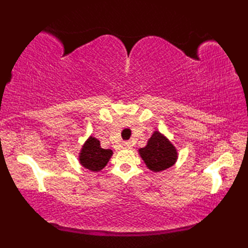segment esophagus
I'll return each mask as SVG.
<instances>
[{
	"instance_id": "obj_1",
	"label": "esophagus",
	"mask_w": 248,
	"mask_h": 248,
	"mask_svg": "<svg viewBox=\"0 0 248 248\" xmlns=\"http://www.w3.org/2000/svg\"><path fill=\"white\" fill-rule=\"evenodd\" d=\"M131 147H132V145H131L130 141H124V143L123 144V148L124 149H130Z\"/></svg>"
}]
</instances>
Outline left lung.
Listing matches in <instances>:
<instances>
[{
	"label": "left lung",
	"instance_id": "obj_1",
	"mask_svg": "<svg viewBox=\"0 0 248 248\" xmlns=\"http://www.w3.org/2000/svg\"><path fill=\"white\" fill-rule=\"evenodd\" d=\"M139 154L148 170L159 172L175 165L178 151L171 141L159 131H155L147 145L139 149Z\"/></svg>",
	"mask_w": 248,
	"mask_h": 248
}]
</instances>
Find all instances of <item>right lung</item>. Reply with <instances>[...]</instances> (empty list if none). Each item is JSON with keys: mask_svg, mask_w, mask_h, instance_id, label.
I'll return each instance as SVG.
<instances>
[{"mask_svg": "<svg viewBox=\"0 0 248 248\" xmlns=\"http://www.w3.org/2000/svg\"><path fill=\"white\" fill-rule=\"evenodd\" d=\"M112 155L113 150L101 148L100 140L91 135L81 147L78 152V162L86 170L100 171L107 166Z\"/></svg>", "mask_w": 248, "mask_h": 248, "instance_id": "1", "label": "right lung"}]
</instances>
